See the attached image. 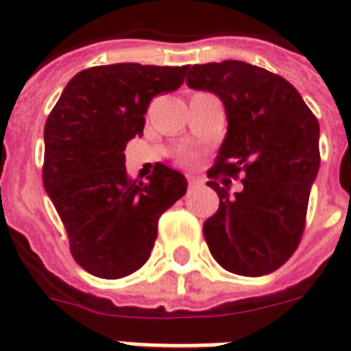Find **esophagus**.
<instances>
[{
  "label": "esophagus",
  "instance_id": "obj_1",
  "mask_svg": "<svg viewBox=\"0 0 351 351\" xmlns=\"http://www.w3.org/2000/svg\"><path fill=\"white\" fill-rule=\"evenodd\" d=\"M202 185V181L198 180V178H195V176H189L187 178V189L189 191H193V189L200 187Z\"/></svg>",
  "mask_w": 351,
  "mask_h": 351
}]
</instances>
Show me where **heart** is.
<instances>
[{"instance_id":"b5f03b06","label":"heart","mask_w":351,"mask_h":351,"mask_svg":"<svg viewBox=\"0 0 351 351\" xmlns=\"http://www.w3.org/2000/svg\"><path fill=\"white\" fill-rule=\"evenodd\" d=\"M183 162L189 164V162H191V158H189V156H185V158H183Z\"/></svg>"}]
</instances>
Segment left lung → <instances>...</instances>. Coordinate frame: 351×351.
Here are the masks:
<instances>
[{"label":"left lung","instance_id":"1","mask_svg":"<svg viewBox=\"0 0 351 351\" xmlns=\"http://www.w3.org/2000/svg\"><path fill=\"white\" fill-rule=\"evenodd\" d=\"M187 84L217 94L228 130L208 170L219 210L204 223L213 259L240 276L274 272L299 247L310 187L319 170V123L297 88L240 60L196 64ZM244 176L240 193L227 177ZM225 175L221 188L217 183Z\"/></svg>","mask_w":351,"mask_h":351}]
</instances>
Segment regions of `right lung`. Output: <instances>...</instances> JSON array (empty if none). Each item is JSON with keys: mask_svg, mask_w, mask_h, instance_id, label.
<instances>
[{"mask_svg": "<svg viewBox=\"0 0 351 351\" xmlns=\"http://www.w3.org/2000/svg\"><path fill=\"white\" fill-rule=\"evenodd\" d=\"M189 66L111 64L79 71L45 123L43 185L79 267L119 280L145 265L158 217L187 191L178 170L155 164L130 180L126 143L143 134L156 94L180 88Z\"/></svg>", "mask_w": 351, "mask_h": 351, "instance_id": "1", "label": "right lung"}]
</instances>
